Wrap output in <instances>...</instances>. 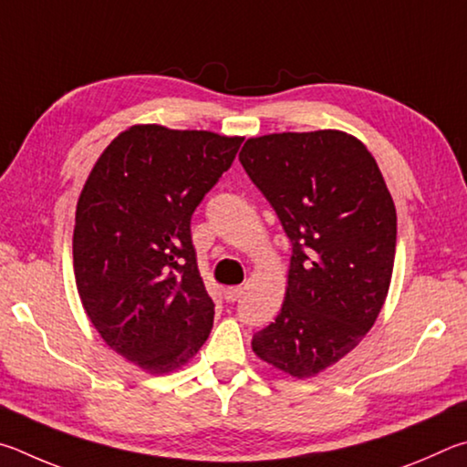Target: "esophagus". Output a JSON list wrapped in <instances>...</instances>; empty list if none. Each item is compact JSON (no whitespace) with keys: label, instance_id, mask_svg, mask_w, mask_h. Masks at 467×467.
Wrapping results in <instances>:
<instances>
[{"label":"esophagus","instance_id":"obj_1","mask_svg":"<svg viewBox=\"0 0 467 467\" xmlns=\"http://www.w3.org/2000/svg\"><path fill=\"white\" fill-rule=\"evenodd\" d=\"M244 289L242 287H227L225 289V299L229 301V304H234V301H238L242 297Z\"/></svg>","mask_w":467,"mask_h":467}]
</instances>
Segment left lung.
I'll return each instance as SVG.
<instances>
[{
    "label": "left lung",
    "mask_w": 467,
    "mask_h": 467,
    "mask_svg": "<svg viewBox=\"0 0 467 467\" xmlns=\"http://www.w3.org/2000/svg\"><path fill=\"white\" fill-rule=\"evenodd\" d=\"M240 161L293 246L283 307L252 350L312 378L378 320L394 271V201L373 155L342 130L252 137Z\"/></svg>",
    "instance_id": "8db88e82"
}]
</instances>
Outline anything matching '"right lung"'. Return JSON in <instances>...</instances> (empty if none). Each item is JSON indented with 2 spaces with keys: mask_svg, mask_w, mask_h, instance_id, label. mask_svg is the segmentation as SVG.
I'll return each instance as SVG.
<instances>
[{
  "mask_svg": "<svg viewBox=\"0 0 467 467\" xmlns=\"http://www.w3.org/2000/svg\"><path fill=\"white\" fill-rule=\"evenodd\" d=\"M242 137L135 125L112 139L79 194L73 271L106 345L153 375L209 338L215 304L196 266L191 219Z\"/></svg>",
  "mask_w": 467,
  "mask_h": 467,
  "instance_id": "add662e5",
  "label": "right lung"
}]
</instances>
